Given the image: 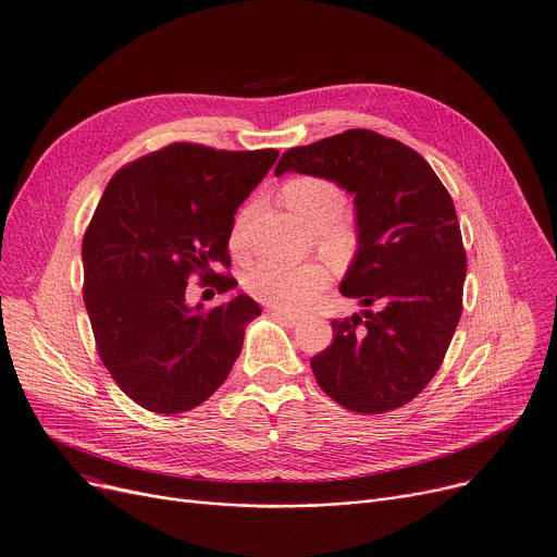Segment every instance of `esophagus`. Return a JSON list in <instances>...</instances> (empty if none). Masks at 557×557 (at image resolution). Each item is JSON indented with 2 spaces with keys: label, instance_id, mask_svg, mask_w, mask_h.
<instances>
[{
  "label": "esophagus",
  "instance_id": "obj_1",
  "mask_svg": "<svg viewBox=\"0 0 557 557\" xmlns=\"http://www.w3.org/2000/svg\"><path fill=\"white\" fill-rule=\"evenodd\" d=\"M271 317L277 319L280 323L288 325V327H293V325L299 323V317H297V314H293V312H288V310H280V308H273V310H271Z\"/></svg>",
  "mask_w": 557,
  "mask_h": 557
}]
</instances>
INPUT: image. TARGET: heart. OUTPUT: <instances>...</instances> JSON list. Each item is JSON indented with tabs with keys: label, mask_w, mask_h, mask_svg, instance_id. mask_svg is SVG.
I'll return each instance as SVG.
<instances>
[{
	"label": "heart",
	"mask_w": 557,
	"mask_h": 557,
	"mask_svg": "<svg viewBox=\"0 0 557 557\" xmlns=\"http://www.w3.org/2000/svg\"><path fill=\"white\" fill-rule=\"evenodd\" d=\"M282 201L286 208L312 232L323 234L325 245L338 243V232L334 230V221L343 212L345 195L338 185L323 176H295L284 183ZM243 245V214L236 219L230 247L240 249ZM330 273L323 264H280V262H260L249 269L245 277L247 290L271 306L284 310H304L308 308L317 295L327 286Z\"/></svg>",
	"instance_id": "1"
}]
</instances>
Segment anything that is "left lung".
Here are the masks:
<instances>
[{
	"label": "left lung",
	"instance_id": "8db88e82",
	"mask_svg": "<svg viewBox=\"0 0 557 557\" xmlns=\"http://www.w3.org/2000/svg\"><path fill=\"white\" fill-rule=\"evenodd\" d=\"M284 172L330 178L356 208L341 293L364 310L332 321V343L310 360L319 387L356 413L411 403L461 317L466 251L448 190L420 152L367 128L286 150L275 176Z\"/></svg>",
	"mask_w": 557,
	"mask_h": 557
}]
</instances>
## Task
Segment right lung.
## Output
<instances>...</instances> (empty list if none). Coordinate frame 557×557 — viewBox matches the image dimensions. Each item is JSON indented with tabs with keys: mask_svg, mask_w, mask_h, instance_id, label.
Listing matches in <instances>:
<instances>
[{
	"mask_svg": "<svg viewBox=\"0 0 557 557\" xmlns=\"http://www.w3.org/2000/svg\"><path fill=\"white\" fill-rule=\"evenodd\" d=\"M277 154L176 141L109 181L83 238V297L104 367L139 407L190 411L230 376L258 301L238 293L193 309L184 288L193 272L236 288L214 267L230 269L234 214Z\"/></svg>",
	"mask_w": 557,
	"mask_h": 557,
	"instance_id": "add662e5",
	"label": "right lung"
}]
</instances>
